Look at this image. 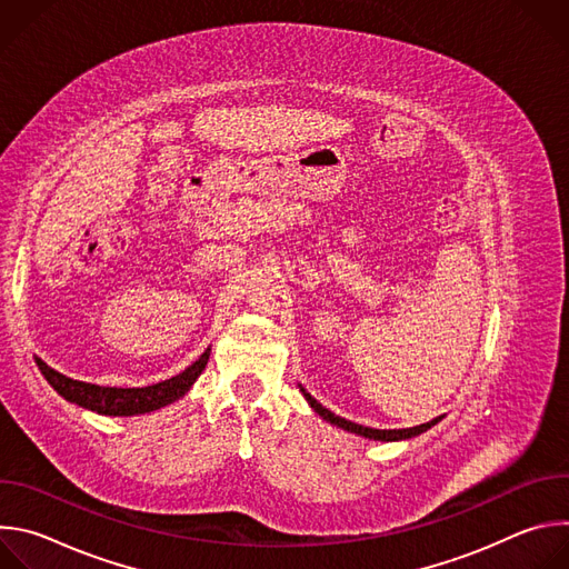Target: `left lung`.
Segmentation results:
<instances>
[{"mask_svg": "<svg viewBox=\"0 0 569 569\" xmlns=\"http://www.w3.org/2000/svg\"><path fill=\"white\" fill-rule=\"evenodd\" d=\"M299 389H301L303 398L308 400L312 412H317L323 421H329L331 426L342 428L345 432H351V435H358V437H365V439H373V441H405V439H412V437H419V435L428 432L432 426H437V423L443 419V417H437V419H432V421H428V423H421V426H415V428H402V430H376V428H365V426H358V423H353V421H347V419H342V417L333 415L331 410L323 408V405L317 402L301 385H299Z\"/></svg>", "mask_w": 569, "mask_h": 569, "instance_id": "obj_1", "label": "left lung"}]
</instances>
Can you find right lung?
Listing matches in <instances>:
<instances>
[{
  "label": "right lung",
  "mask_w": 569,
  "mask_h": 569,
  "mask_svg": "<svg viewBox=\"0 0 569 569\" xmlns=\"http://www.w3.org/2000/svg\"><path fill=\"white\" fill-rule=\"evenodd\" d=\"M209 353H211V347H207V351L193 365H189L182 373L148 387H101V385L62 376L40 358H36V365L47 378V382L64 400L78 405V408L103 415V417H139V415L167 408V405L180 400L193 387L198 376L204 371L209 362Z\"/></svg>",
  "instance_id": "add662e5"
}]
</instances>
